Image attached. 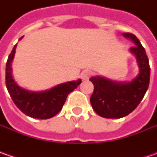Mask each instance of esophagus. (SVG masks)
Returning a JSON list of instances; mask_svg holds the SVG:
<instances>
[{
    "label": "esophagus",
    "mask_w": 157,
    "mask_h": 157,
    "mask_svg": "<svg viewBox=\"0 0 157 157\" xmlns=\"http://www.w3.org/2000/svg\"><path fill=\"white\" fill-rule=\"evenodd\" d=\"M90 76H91V71H88V70H85V71H83L81 72L80 78L83 80H87L88 78H90Z\"/></svg>",
    "instance_id": "34e87169"
}]
</instances>
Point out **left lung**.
<instances>
[{
    "instance_id": "obj_1",
    "label": "left lung",
    "mask_w": 157,
    "mask_h": 157,
    "mask_svg": "<svg viewBox=\"0 0 157 157\" xmlns=\"http://www.w3.org/2000/svg\"><path fill=\"white\" fill-rule=\"evenodd\" d=\"M135 45L129 52L136 57L139 73L131 81H116L102 76L90 78L94 84V94L91 104L100 116L108 119H119L127 116L134 111L142 101L149 84L150 68L146 52L135 35L122 33Z\"/></svg>"
}]
</instances>
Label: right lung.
I'll list each match as a JSON object with an SVG mask.
<instances>
[{
	"label": "right lung",
	"instance_id": "1",
	"mask_svg": "<svg viewBox=\"0 0 157 157\" xmlns=\"http://www.w3.org/2000/svg\"><path fill=\"white\" fill-rule=\"evenodd\" d=\"M16 46L15 44L9 54L6 63V86L10 97L15 105L29 117L41 120L52 118L62 109L68 94L78 87L81 79L65 82L41 92L29 91L21 87L15 81L12 74V63Z\"/></svg>",
	"mask_w": 157,
	"mask_h": 157
}]
</instances>
